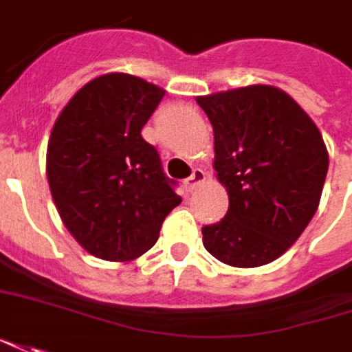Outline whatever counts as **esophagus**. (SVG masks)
<instances>
[{
    "label": "esophagus",
    "mask_w": 352,
    "mask_h": 352,
    "mask_svg": "<svg viewBox=\"0 0 352 352\" xmlns=\"http://www.w3.org/2000/svg\"><path fill=\"white\" fill-rule=\"evenodd\" d=\"M205 180H207V172L201 170V168H195L190 178L184 182V190H186V191L197 190V188H199L201 184H203Z\"/></svg>",
    "instance_id": "obj_1"
}]
</instances>
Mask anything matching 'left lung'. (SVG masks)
<instances>
[{
  "label": "left lung",
  "mask_w": 352,
  "mask_h": 352,
  "mask_svg": "<svg viewBox=\"0 0 352 352\" xmlns=\"http://www.w3.org/2000/svg\"><path fill=\"white\" fill-rule=\"evenodd\" d=\"M214 132L226 217L203 228V245L220 263L256 268L299 239L320 205L328 149L318 126L295 99L270 84L195 99Z\"/></svg>",
  "instance_id": "1"
}]
</instances>
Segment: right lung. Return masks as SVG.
I'll list each match as a JSON object with an SVG mask.
<instances>
[{
  "mask_svg": "<svg viewBox=\"0 0 352 352\" xmlns=\"http://www.w3.org/2000/svg\"><path fill=\"white\" fill-rule=\"evenodd\" d=\"M162 96L140 76L101 74L70 98L51 130L45 172L57 212L80 245L109 263L147 253L182 203L142 138Z\"/></svg>",
  "mask_w": 352,
  "mask_h": 352,
  "instance_id": "obj_1",
  "label": "right lung"
}]
</instances>
